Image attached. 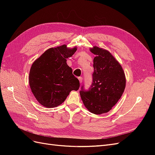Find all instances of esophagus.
I'll list each match as a JSON object with an SVG mask.
<instances>
[{
    "instance_id": "obj_1",
    "label": "esophagus",
    "mask_w": 155,
    "mask_h": 155,
    "mask_svg": "<svg viewBox=\"0 0 155 155\" xmlns=\"http://www.w3.org/2000/svg\"><path fill=\"white\" fill-rule=\"evenodd\" d=\"M78 79H79V82H80V83H82V81H83V78H82L81 77H79V78H78Z\"/></svg>"
}]
</instances>
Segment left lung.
<instances>
[{
    "instance_id": "obj_1",
    "label": "left lung",
    "mask_w": 155,
    "mask_h": 155,
    "mask_svg": "<svg viewBox=\"0 0 155 155\" xmlns=\"http://www.w3.org/2000/svg\"><path fill=\"white\" fill-rule=\"evenodd\" d=\"M96 55L92 83L88 91L81 87L80 96L84 105L92 113L101 114L111 110L124 92L126 79L122 67L109 51L96 46L90 48Z\"/></svg>"
}]
</instances>
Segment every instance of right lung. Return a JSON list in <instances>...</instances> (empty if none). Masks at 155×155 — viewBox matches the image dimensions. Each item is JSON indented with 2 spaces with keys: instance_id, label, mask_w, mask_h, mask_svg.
Listing matches in <instances>:
<instances>
[{
  "instance_id": "right-lung-1",
  "label": "right lung",
  "mask_w": 155,
  "mask_h": 155,
  "mask_svg": "<svg viewBox=\"0 0 155 155\" xmlns=\"http://www.w3.org/2000/svg\"><path fill=\"white\" fill-rule=\"evenodd\" d=\"M77 47L63 45L46 50L33 63L29 74V84L33 94L39 104L46 108L60 105L72 91H78V79L67 59L76 52Z\"/></svg>"
}]
</instances>
